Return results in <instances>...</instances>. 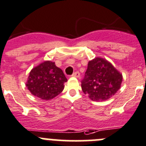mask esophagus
Returning <instances> with one entry per match:
<instances>
[{
    "mask_svg": "<svg viewBox=\"0 0 146 146\" xmlns=\"http://www.w3.org/2000/svg\"><path fill=\"white\" fill-rule=\"evenodd\" d=\"M72 76H73V77H75V78H79L80 77V73L78 71L75 72V73H73V74L72 75Z\"/></svg>",
    "mask_w": 146,
    "mask_h": 146,
    "instance_id": "obj_1",
    "label": "esophagus"
}]
</instances>
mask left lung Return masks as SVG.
Returning a JSON list of instances; mask_svg holds the SVG:
<instances>
[{
	"label": "left lung",
	"instance_id": "left-lung-1",
	"mask_svg": "<svg viewBox=\"0 0 146 146\" xmlns=\"http://www.w3.org/2000/svg\"><path fill=\"white\" fill-rule=\"evenodd\" d=\"M122 80V74L110 62L97 57L88 62L81 87L92 100L103 101L116 93Z\"/></svg>",
	"mask_w": 146,
	"mask_h": 146
}]
</instances>
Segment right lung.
I'll return each instance as SVG.
<instances>
[{"instance_id": "right-lung-1", "label": "right lung", "mask_w": 146, "mask_h": 146, "mask_svg": "<svg viewBox=\"0 0 146 146\" xmlns=\"http://www.w3.org/2000/svg\"><path fill=\"white\" fill-rule=\"evenodd\" d=\"M67 80L63 70L55 62L46 60L31 70L25 86L34 96L48 100L63 91Z\"/></svg>"}]
</instances>
